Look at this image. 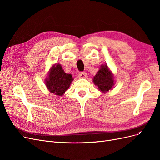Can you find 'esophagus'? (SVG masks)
<instances>
[{"label": "esophagus", "instance_id": "34e87169", "mask_svg": "<svg viewBox=\"0 0 160 160\" xmlns=\"http://www.w3.org/2000/svg\"><path fill=\"white\" fill-rule=\"evenodd\" d=\"M86 77H87L86 72H79V74H78V77H79V78H80V79H84V78H86Z\"/></svg>", "mask_w": 160, "mask_h": 160}]
</instances>
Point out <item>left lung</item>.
<instances>
[{
    "instance_id": "left-lung-1",
    "label": "left lung",
    "mask_w": 160,
    "mask_h": 160,
    "mask_svg": "<svg viewBox=\"0 0 160 160\" xmlns=\"http://www.w3.org/2000/svg\"><path fill=\"white\" fill-rule=\"evenodd\" d=\"M93 82L103 93H106L113 89L115 85L114 75L107 64L100 66L99 71L93 77Z\"/></svg>"
}]
</instances>
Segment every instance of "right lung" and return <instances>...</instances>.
<instances>
[{
  "label": "right lung",
  "mask_w": 160,
  "mask_h": 160,
  "mask_svg": "<svg viewBox=\"0 0 160 160\" xmlns=\"http://www.w3.org/2000/svg\"><path fill=\"white\" fill-rule=\"evenodd\" d=\"M73 79L71 74L66 73L59 63H55L51 67L45 83L50 93L61 97L69 88Z\"/></svg>",
  "instance_id": "right-lung-1"
}]
</instances>
